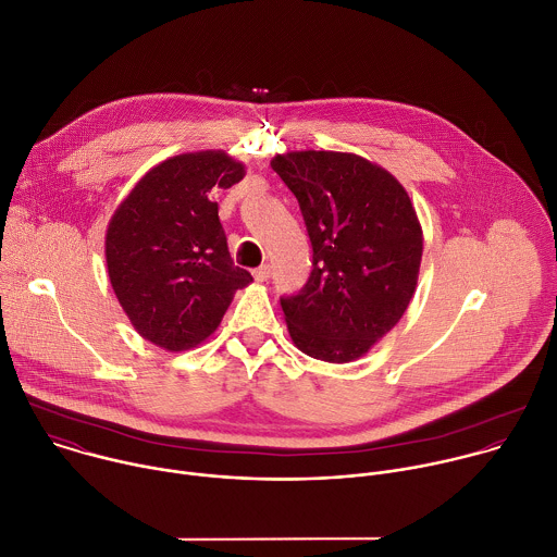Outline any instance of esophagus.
Returning a JSON list of instances; mask_svg holds the SVG:
<instances>
[{
  "label": "esophagus",
  "mask_w": 557,
  "mask_h": 557,
  "mask_svg": "<svg viewBox=\"0 0 557 557\" xmlns=\"http://www.w3.org/2000/svg\"><path fill=\"white\" fill-rule=\"evenodd\" d=\"M253 277H256V282H267V280L271 277V267H269V264L258 267V269L253 271Z\"/></svg>",
  "instance_id": "esophagus-1"
}]
</instances>
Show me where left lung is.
Segmentation results:
<instances>
[{"label":"left lung","mask_w":557,"mask_h":557,"mask_svg":"<svg viewBox=\"0 0 557 557\" xmlns=\"http://www.w3.org/2000/svg\"><path fill=\"white\" fill-rule=\"evenodd\" d=\"M271 168L295 194L312 245V273L282 299L293 344L348 363L385 337L417 290L423 228L406 187L350 151H286Z\"/></svg>","instance_id":"8db88e82"}]
</instances>
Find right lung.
Listing matches in <instances>:
<instances>
[{
	"mask_svg": "<svg viewBox=\"0 0 557 557\" xmlns=\"http://www.w3.org/2000/svg\"><path fill=\"white\" fill-rule=\"evenodd\" d=\"M222 149L187 151L153 165L123 198L106 233L114 295L134 331L170 352L215 333L237 288L253 282L235 267L213 189L245 178Z\"/></svg>",
	"mask_w": 557,
	"mask_h": 557,
	"instance_id": "1",
	"label": "right lung"
}]
</instances>
